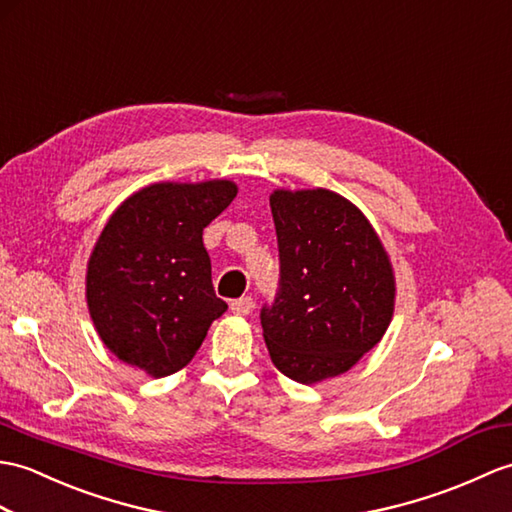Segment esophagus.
Masks as SVG:
<instances>
[{"instance_id":"1","label":"esophagus","mask_w":512,"mask_h":512,"mask_svg":"<svg viewBox=\"0 0 512 512\" xmlns=\"http://www.w3.org/2000/svg\"><path fill=\"white\" fill-rule=\"evenodd\" d=\"M253 307H255V303L251 296H240V299L231 301V312L237 316H248L253 312Z\"/></svg>"}]
</instances>
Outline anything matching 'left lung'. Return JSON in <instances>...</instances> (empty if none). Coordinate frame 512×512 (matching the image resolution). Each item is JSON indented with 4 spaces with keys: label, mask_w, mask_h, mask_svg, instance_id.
<instances>
[{
    "label": "left lung",
    "mask_w": 512,
    "mask_h": 512,
    "mask_svg": "<svg viewBox=\"0 0 512 512\" xmlns=\"http://www.w3.org/2000/svg\"><path fill=\"white\" fill-rule=\"evenodd\" d=\"M281 281L261 327L270 360L312 386L351 371L395 314L390 255L364 213L331 189L270 194Z\"/></svg>",
    "instance_id": "8db88e82"
}]
</instances>
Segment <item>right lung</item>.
Here are the masks:
<instances>
[{"label": "right lung", "mask_w": 512, "mask_h": 512, "mask_svg": "<svg viewBox=\"0 0 512 512\" xmlns=\"http://www.w3.org/2000/svg\"><path fill=\"white\" fill-rule=\"evenodd\" d=\"M235 196L229 178L161 181L111 213L91 248L85 296L117 360L154 379L192 362L213 320L227 312L213 292L202 229Z\"/></svg>", "instance_id": "add662e5"}]
</instances>
